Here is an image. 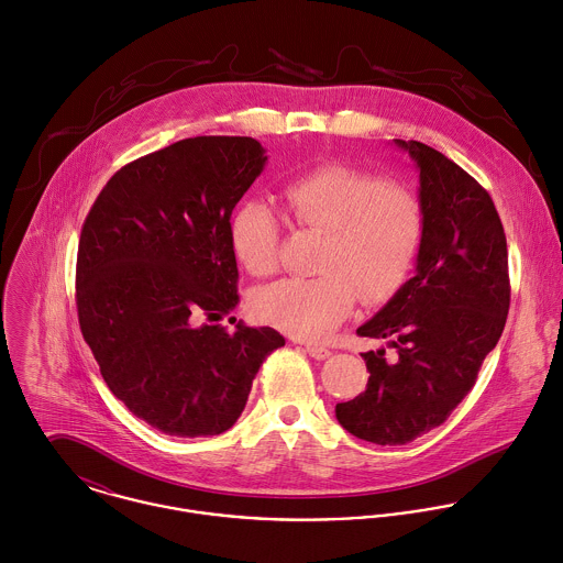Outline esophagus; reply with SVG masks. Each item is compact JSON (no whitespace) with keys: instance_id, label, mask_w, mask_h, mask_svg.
Wrapping results in <instances>:
<instances>
[{"instance_id":"esophagus-1","label":"esophagus","mask_w":563,"mask_h":563,"mask_svg":"<svg viewBox=\"0 0 563 563\" xmlns=\"http://www.w3.org/2000/svg\"><path fill=\"white\" fill-rule=\"evenodd\" d=\"M306 352L314 358V361H325V358H330L332 356V352L328 350V347H323V345H306Z\"/></svg>"}]
</instances>
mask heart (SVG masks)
Returning a JSON list of instances; mask_svg holds the SVG:
<instances>
[{"label": "heart", "instance_id": "heart-1", "mask_svg": "<svg viewBox=\"0 0 563 563\" xmlns=\"http://www.w3.org/2000/svg\"><path fill=\"white\" fill-rule=\"evenodd\" d=\"M284 216L299 229L323 233L308 279H279L253 297L260 321L297 339H319L336 328L356 297L365 306L388 301L406 282L423 238V211L412 191L350 168H319L282 189ZM282 224L262 202L231 218L240 264L257 277L277 264Z\"/></svg>", "mask_w": 563, "mask_h": 563}]
</instances>
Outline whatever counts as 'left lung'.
Listing matches in <instances>:
<instances>
[{
    "mask_svg": "<svg viewBox=\"0 0 563 563\" xmlns=\"http://www.w3.org/2000/svg\"><path fill=\"white\" fill-rule=\"evenodd\" d=\"M395 144L419 168L417 273L356 330L384 339L391 354H363L365 393L336 404L339 423L377 445H404L450 417L496 347L511 301L507 238L487 189L421 142Z\"/></svg>",
    "mask_w": 563,
    "mask_h": 563,
    "instance_id": "left-lung-1",
    "label": "left lung"
}]
</instances>
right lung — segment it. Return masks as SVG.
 <instances>
[{"label":"right lung","mask_w":563,"mask_h":563,"mask_svg":"<svg viewBox=\"0 0 563 563\" xmlns=\"http://www.w3.org/2000/svg\"><path fill=\"white\" fill-rule=\"evenodd\" d=\"M266 164L253 137L202 135L120 168L78 242V323L111 393L170 437H213L286 341L218 321L238 306L231 211Z\"/></svg>","instance_id":"1"}]
</instances>
